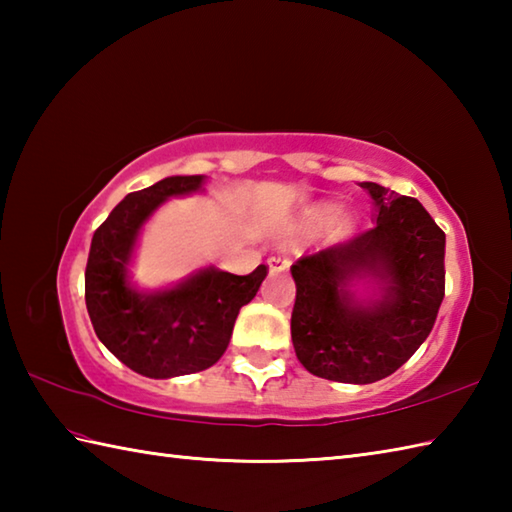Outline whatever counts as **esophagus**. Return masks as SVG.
Returning a JSON list of instances; mask_svg holds the SVG:
<instances>
[{"instance_id":"34e87169","label":"esophagus","mask_w":512,"mask_h":512,"mask_svg":"<svg viewBox=\"0 0 512 512\" xmlns=\"http://www.w3.org/2000/svg\"><path fill=\"white\" fill-rule=\"evenodd\" d=\"M288 266H290V259L284 257V255L268 257V270H270V273H284V270H288Z\"/></svg>"}]
</instances>
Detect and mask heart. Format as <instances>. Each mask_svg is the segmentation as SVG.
I'll list each match as a JSON object with an SVG mask.
<instances>
[{"label": "heart", "instance_id": "obj_1", "mask_svg": "<svg viewBox=\"0 0 512 512\" xmlns=\"http://www.w3.org/2000/svg\"><path fill=\"white\" fill-rule=\"evenodd\" d=\"M330 213V206H319L317 211H314V217H323V215H328Z\"/></svg>", "mask_w": 512, "mask_h": 512}]
</instances>
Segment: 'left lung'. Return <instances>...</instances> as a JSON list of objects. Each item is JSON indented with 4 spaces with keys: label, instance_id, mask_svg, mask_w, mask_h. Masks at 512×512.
I'll return each instance as SVG.
<instances>
[{
    "label": "left lung",
    "instance_id": "left-lung-1",
    "mask_svg": "<svg viewBox=\"0 0 512 512\" xmlns=\"http://www.w3.org/2000/svg\"><path fill=\"white\" fill-rule=\"evenodd\" d=\"M376 209L367 231L290 268V332L299 363L336 383L394 374L427 339L444 299V233L416 198L361 182Z\"/></svg>",
    "mask_w": 512,
    "mask_h": 512
}]
</instances>
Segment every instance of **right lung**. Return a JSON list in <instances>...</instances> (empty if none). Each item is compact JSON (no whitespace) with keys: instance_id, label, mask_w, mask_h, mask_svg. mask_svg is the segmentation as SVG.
<instances>
[{"instance_id":"1","label":"right lung","mask_w":512,"mask_h":512,"mask_svg":"<svg viewBox=\"0 0 512 512\" xmlns=\"http://www.w3.org/2000/svg\"><path fill=\"white\" fill-rule=\"evenodd\" d=\"M204 176H171L125 195L96 228L85 268V306L99 341L147 378L195 374L215 365L231 341L239 308L253 301L266 266L231 275L209 266L162 288L129 275L134 246L160 204L204 191Z\"/></svg>"}]
</instances>
